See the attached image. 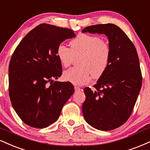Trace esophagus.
<instances>
[{
	"mask_svg": "<svg viewBox=\"0 0 150 150\" xmlns=\"http://www.w3.org/2000/svg\"><path fill=\"white\" fill-rule=\"evenodd\" d=\"M75 91H80V88L79 87V86H75Z\"/></svg>",
	"mask_w": 150,
	"mask_h": 150,
	"instance_id": "obj_1",
	"label": "esophagus"
}]
</instances>
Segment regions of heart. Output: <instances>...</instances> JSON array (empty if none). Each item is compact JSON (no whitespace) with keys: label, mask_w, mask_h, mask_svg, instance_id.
I'll use <instances>...</instances> for the list:
<instances>
[{"label":"heart","mask_w":150,"mask_h":150,"mask_svg":"<svg viewBox=\"0 0 150 150\" xmlns=\"http://www.w3.org/2000/svg\"><path fill=\"white\" fill-rule=\"evenodd\" d=\"M70 49L59 45L57 56L64 67L73 62L74 57L82 55L79 59L80 66L70 68L64 73V80L76 85L89 82L91 77L99 78L108 67L110 59V47L97 35L80 33L70 42Z\"/></svg>","instance_id":"b5f03b06"}]
</instances>
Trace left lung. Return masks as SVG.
Returning a JSON list of instances; mask_svg holds the SVG:
<instances>
[{
	"label": "left lung",
	"instance_id": "obj_1",
	"mask_svg": "<svg viewBox=\"0 0 150 150\" xmlns=\"http://www.w3.org/2000/svg\"><path fill=\"white\" fill-rule=\"evenodd\" d=\"M82 33L104 34L110 47L108 67L93 86L86 87L82 113L95 129L110 131L127 122L132 113L142 86L139 59L134 45L113 23L87 26Z\"/></svg>",
	"mask_w": 150,
	"mask_h": 150
}]
</instances>
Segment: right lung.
Returning a JSON list of instances; mask_svg holds the SVG:
<instances>
[{
  "instance_id": "1",
  "label": "right lung",
  "mask_w": 150,
  "mask_h": 150,
  "mask_svg": "<svg viewBox=\"0 0 150 150\" xmlns=\"http://www.w3.org/2000/svg\"><path fill=\"white\" fill-rule=\"evenodd\" d=\"M75 37L72 30L42 23L25 36L9 66V95L14 110L27 125L42 129L54 123L74 93L69 82H59L62 66L57 49Z\"/></svg>"
}]
</instances>
